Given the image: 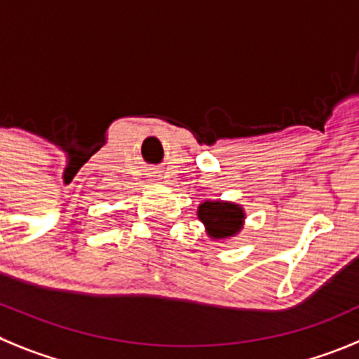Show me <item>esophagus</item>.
Masks as SVG:
<instances>
[{"instance_id": "34e87169", "label": "esophagus", "mask_w": 359, "mask_h": 359, "mask_svg": "<svg viewBox=\"0 0 359 359\" xmlns=\"http://www.w3.org/2000/svg\"><path fill=\"white\" fill-rule=\"evenodd\" d=\"M153 179H154V180H159V175H154V177H153Z\"/></svg>"}]
</instances>
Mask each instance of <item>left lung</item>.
<instances>
[{
	"label": "left lung",
	"instance_id": "8db88e82",
	"mask_svg": "<svg viewBox=\"0 0 359 359\" xmlns=\"http://www.w3.org/2000/svg\"><path fill=\"white\" fill-rule=\"evenodd\" d=\"M198 219L212 240H229L238 236L245 226V208L233 201L205 200L198 206Z\"/></svg>",
	"mask_w": 359,
	"mask_h": 359
}]
</instances>
